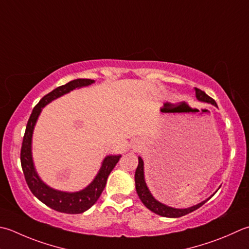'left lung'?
Wrapping results in <instances>:
<instances>
[{"mask_svg": "<svg viewBox=\"0 0 249 249\" xmlns=\"http://www.w3.org/2000/svg\"><path fill=\"white\" fill-rule=\"evenodd\" d=\"M196 99L199 101H203V102H207V104H212L215 107H218L216 101L213 100V98H211L208 95L205 94V91H203L198 89H196ZM138 167L136 169V173H135V183H136V191H137V194L139 198L141 199V202L143 203V205L147 207L148 209H150L151 212H153L155 213H158V215L162 216V217H167V218H178V217H182L184 215H187V213H192L194 211H196L197 208L201 207L202 205H204L207 202V199L205 201H203L201 203H198L197 205H194L192 207H189V208H174V207H169L167 205H165V204L160 203L159 201H157L153 197L152 194H151L150 190L148 189L147 184H145L144 181V172H143V160L140 157L138 158Z\"/></svg>", "mask_w": 249, "mask_h": 249, "instance_id": "left-lung-1", "label": "left lung"}]
</instances>
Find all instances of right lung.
I'll return each instance as SVG.
<instances>
[{
    "mask_svg": "<svg viewBox=\"0 0 249 249\" xmlns=\"http://www.w3.org/2000/svg\"><path fill=\"white\" fill-rule=\"evenodd\" d=\"M92 83H95L94 80L77 79L67 83L65 85L57 87V89L52 90L51 92H48L34 107L30 118L28 120L26 131H24L20 151V160L24 179H26L28 187L31 190L34 196H36L42 203L53 208V211L59 213H81L89 209L101 196L106 187L107 179H108L112 169L114 168L121 159L120 154L106 157L95 179L85 189L81 190L79 192H62L48 187L38 177L36 170L34 168L32 160V134L42 108H44L53 99L59 98V97L68 94V92L75 89L89 86L92 84Z\"/></svg>",
    "mask_w": 249,
    "mask_h": 249,
    "instance_id": "add662e5",
    "label": "right lung"
}]
</instances>
